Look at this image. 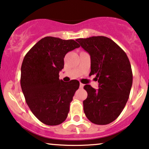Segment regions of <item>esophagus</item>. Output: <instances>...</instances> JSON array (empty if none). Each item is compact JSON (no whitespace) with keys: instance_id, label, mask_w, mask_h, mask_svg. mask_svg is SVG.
Here are the masks:
<instances>
[{"instance_id":"34e87169","label":"esophagus","mask_w":149,"mask_h":149,"mask_svg":"<svg viewBox=\"0 0 149 149\" xmlns=\"http://www.w3.org/2000/svg\"><path fill=\"white\" fill-rule=\"evenodd\" d=\"M84 84H82V83H80V88H82L83 87H84Z\"/></svg>"}]
</instances>
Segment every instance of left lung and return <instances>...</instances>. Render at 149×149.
<instances>
[{
    "mask_svg": "<svg viewBox=\"0 0 149 149\" xmlns=\"http://www.w3.org/2000/svg\"><path fill=\"white\" fill-rule=\"evenodd\" d=\"M91 56V75H96L97 90L86 84L83 102L87 118L96 125L116 120L127 102L133 82L132 67L126 53L112 39L104 36L77 39Z\"/></svg>",
    "mask_w": 149,
    "mask_h": 149,
    "instance_id": "1",
    "label": "left lung"
}]
</instances>
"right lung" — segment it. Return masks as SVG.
Instances as JSON below:
<instances>
[{"instance_id":"1","label":"right lung","mask_w":149,"mask_h":149,"mask_svg":"<svg viewBox=\"0 0 149 149\" xmlns=\"http://www.w3.org/2000/svg\"><path fill=\"white\" fill-rule=\"evenodd\" d=\"M80 47L73 39L45 37L28 52L21 67L20 84L26 102L38 119L47 125L64 122L80 86L76 80H59L66 54Z\"/></svg>"}]
</instances>
